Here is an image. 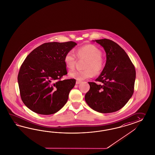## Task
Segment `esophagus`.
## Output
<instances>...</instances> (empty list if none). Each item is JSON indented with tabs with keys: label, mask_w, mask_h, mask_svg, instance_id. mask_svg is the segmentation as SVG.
<instances>
[{
	"label": "esophagus",
	"mask_w": 155,
	"mask_h": 155,
	"mask_svg": "<svg viewBox=\"0 0 155 155\" xmlns=\"http://www.w3.org/2000/svg\"><path fill=\"white\" fill-rule=\"evenodd\" d=\"M82 82V81H78V80H77L76 81V84H80V83H81Z\"/></svg>",
	"instance_id": "34e87169"
}]
</instances>
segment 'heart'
I'll return each mask as SVG.
<instances>
[{"instance_id": "heart-1", "label": "heart", "mask_w": 155, "mask_h": 155, "mask_svg": "<svg viewBox=\"0 0 155 155\" xmlns=\"http://www.w3.org/2000/svg\"><path fill=\"white\" fill-rule=\"evenodd\" d=\"M77 54L81 59L87 60L84 65L85 69L83 71H74L69 73L71 78L78 81L91 78L94 75H98L104 69V60L102 57V51L97 46L88 44L81 47L77 50ZM77 55L72 50L68 51L64 57V61L69 70L75 68Z\"/></svg>"}]
</instances>
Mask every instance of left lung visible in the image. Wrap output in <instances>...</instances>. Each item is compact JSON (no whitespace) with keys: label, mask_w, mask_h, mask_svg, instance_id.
Listing matches in <instances>:
<instances>
[{"label":"left lung","mask_w":155,"mask_h":155,"mask_svg":"<svg viewBox=\"0 0 155 155\" xmlns=\"http://www.w3.org/2000/svg\"><path fill=\"white\" fill-rule=\"evenodd\" d=\"M104 49L107 61L101 75L88 82L90 88L84 96L88 106L102 113L121 109L134 93L135 69L125 51L116 42L108 39L95 40Z\"/></svg>","instance_id":"8db88e82"}]
</instances>
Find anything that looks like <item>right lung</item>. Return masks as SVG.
Listing matches in <instances>:
<instances>
[{"label":"right lung","mask_w":155,"mask_h":155,"mask_svg":"<svg viewBox=\"0 0 155 155\" xmlns=\"http://www.w3.org/2000/svg\"><path fill=\"white\" fill-rule=\"evenodd\" d=\"M75 45L72 41L45 43L31 51L22 64L17 77L20 96L34 112L52 114L66 104L75 80H61L67 74L64 57Z\"/></svg>","instance_id":"obj_1"}]
</instances>
